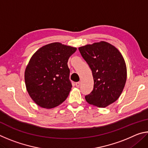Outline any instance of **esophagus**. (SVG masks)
<instances>
[{"label": "esophagus", "mask_w": 148, "mask_h": 148, "mask_svg": "<svg viewBox=\"0 0 148 148\" xmlns=\"http://www.w3.org/2000/svg\"><path fill=\"white\" fill-rule=\"evenodd\" d=\"M76 86L77 87H79V86H80V82H76Z\"/></svg>", "instance_id": "obj_1"}]
</instances>
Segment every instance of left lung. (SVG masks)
Masks as SVG:
<instances>
[{"label":"left lung","mask_w":148,"mask_h":148,"mask_svg":"<svg viewBox=\"0 0 148 148\" xmlns=\"http://www.w3.org/2000/svg\"><path fill=\"white\" fill-rule=\"evenodd\" d=\"M94 79L91 93L85 97L89 104L105 108L116 101L124 89L127 67L123 57L113 45L101 41L79 47Z\"/></svg>","instance_id":"obj_1"}]
</instances>
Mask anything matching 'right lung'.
<instances>
[{"label": "right lung", "instance_id": "1", "mask_svg": "<svg viewBox=\"0 0 148 148\" xmlns=\"http://www.w3.org/2000/svg\"><path fill=\"white\" fill-rule=\"evenodd\" d=\"M76 49L54 42L42 46L31 57L25 82L29 96L39 106L52 108L66 99L72 88L67 62Z\"/></svg>", "mask_w": 148, "mask_h": 148}]
</instances>
